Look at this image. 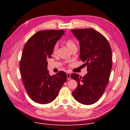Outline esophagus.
Instances as JSON below:
<instances>
[{
    "mask_svg": "<svg viewBox=\"0 0 130 130\" xmlns=\"http://www.w3.org/2000/svg\"><path fill=\"white\" fill-rule=\"evenodd\" d=\"M67 79L68 80L71 79V77H70V74L69 73H67Z\"/></svg>",
    "mask_w": 130,
    "mask_h": 130,
    "instance_id": "34e87169",
    "label": "esophagus"
}]
</instances>
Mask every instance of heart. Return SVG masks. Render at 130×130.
Here are the masks:
<instances>
[{"label":"heart","instance_id":"heart-1","mask_svg":"<svg viewBox=\"0 0 130 130\" xmlns=\"http://www.w3.org/2000/svg\"><path fill=\"white\" fill-rule=\"evenodd\" d=\"M65 43H66L67 46L70 50L73 49L74 47L76 46L75 43L74 41L72 38H69V39H68V40H67L66 41ZM57 48H58L57 44H55V45L53 47V52L54 53H55L56 52L57 50Z\"/></svg>","mask_w":130,"mask_h":130}]
</instances>
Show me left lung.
Wrapping results in <instances>:
<instances>
[{"instance_id":"left-lung-1","label":"left lung","mask_w":130,"mask_h":130,"mask_svg":"<svg viewBox=\"0 0 130 130\" xmlns=\"http://www.w3.org/2000/svg\"><path fill=\"white\" fill-rule=\"evenodd\" d=\"M79 41L80 57L87 67L84 77L72 74L70 77L78 83L72 92L74 98L84 105L95 103L107 87L112 66L111 46L104 36L93 29H73Z\"/></svg>"}]
</instances>
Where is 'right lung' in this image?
<instances>
[{"mask_svg":"<svg viewBox=\"0 0 130 130\" xmlns=\"http://www.w3.org/2000/svg\"><path fill=\"white\" fill-rule=\"evenodd\" d=\"M63 30L38 31L26 42L19 63L22 81L30 98L40 104H49L56 99L67 79L60 71L50 76L47 58L52 57L53 47L64 34Z\"/></svg>","mask_w":130,"mask_h":130,"instance_id":"1","label":"right lung"}]
</instances>
